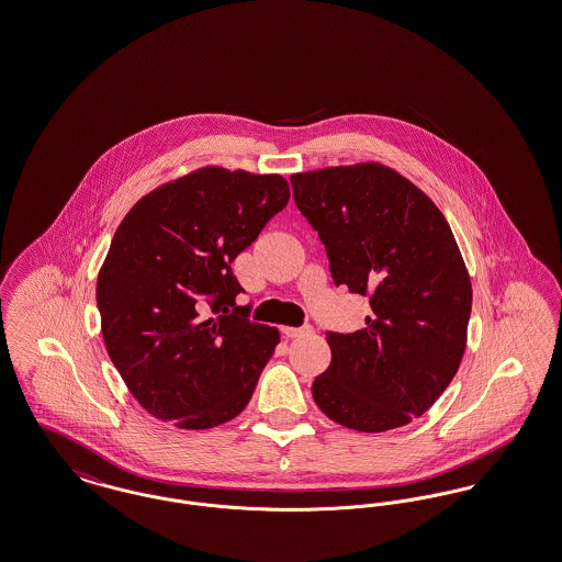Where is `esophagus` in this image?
<instances>
[{"label": "esophagus", "instance_id": "34e87169", "mask_svg": "<svg viewBox=\"0 0 562 562\" xmlns=\"http://www.w3.org/2000/svg\"><path fill=\"white\" fill-rule=\"evenodd\" d=\"M282 333H284V337H289V339H296V337L310 335V333H312V326H310V324H305V326H282Z\"/></svg>", "mask_w": 562, "mask_h": 562}]
</instances>
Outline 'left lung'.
Wrapping results in <instances>:
<instances>
[{"label": "left lung", "mask_w": 562, "mask_h": 562, "mask_svg": "<svg viewBox=\"0 0 562 562\" xmlns=\"http://www.w3.org/2000/svg\"><path fill=\"white\" fill-rule=\"evenodd\" d=\"M291 183L335 284L369 294L373 310L356 333H326L333 358L314 401L349 429L402 428L440 398L465 351L472 282L453 232L422 189L379 161Z\"/></svg>", "instance_id": "1"}]
</instances>
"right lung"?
I'll use <instances>...</instances> for the list:
<instances>
[{
    "label": "right lung",
    "instance_id": "obj_1",
    "mask_svg": "<svg viewBox=\"0 0 562 562\" xmlns=\"http://www.w3.org/2000/svg\"><path fill=\"white\" fill-rule=\"evenodd\" d=\"M289 198L280 175L204 166L143 195L115 229L97 280L101 330L156 419L209 429L250 401L280 333L236 305L232 261Z\"/></svg>",
    "mask_w": 562,
    "mask_h": 562
}]
</instances>
